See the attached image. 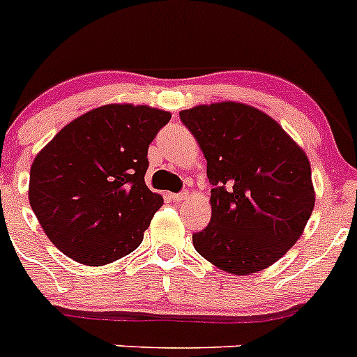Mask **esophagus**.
<instances>
[{
    "label": "esophagus",
    "mask_w": 357,
    "mask_h": 357,
    "mask_svg": "<svg viewBox=\"0 0 357 357\" xmlns=\"http://www.w3.org/2000/svg\"><path fill=\"white\" fill-rule=\"evenodd\" d=\"M171 199L174 202H183L188 199V192H181V193H171Z\"/></svg>",
    "instance_id": "esophagus-1"
}]
</instances>
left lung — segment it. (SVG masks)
<instances>
[{
    "mask_svg": "<svg viewBox=\"0 0 357 357\" xmlns=\"http://www.w3.org/2000/svg\"><path fill=\"white\" fill-rule=\"evenodd\" d=\"M179 117L212 185L211 222L193 247L233 275L269 268L301 238L314 208L307 155L275 119L243 103L199 105Z\"/></svg>",
    "mask_w": 357,
    "mask_h": 357,
    "instance_id": "obj_1",
    "label": "left lung"
}]
</instances>
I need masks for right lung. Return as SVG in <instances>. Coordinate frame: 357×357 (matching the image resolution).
I'll list each match as a JSON object with an SVG mask.
<instances>
[{
	"label": "right lung",
	"mask_w": 357,
	"mask_h": 357,
	"mask_svg": "<svg viewBox=\"0 0 357 357\" xmlns=\"http://www.w3.org/2000/svg\"><path fill=\"white\" fill-rule=\"evenodd\" d=\"M171 114L98 107L68 122L32 162L29 202L67 257L103 266L131 254L164 204L145 185L149 145Z\"/></svg>",
	"instance_id": "add662e5"
}]
</instances>
